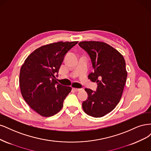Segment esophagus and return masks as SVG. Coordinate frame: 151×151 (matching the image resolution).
<instances>
[{
  "mask_svg": "<svg viewBox=\"0 0 151 151\" xmlns=\"http://www.w3.org/2000/svg\"><path fill=\"white\" fill-rule=\"evenodd\" d=\"M73 90L74 91H81L82 89L81 88H73Z\"/></svg>",
  "mask_w": 151,
  "mask_h": 151,
  "instance_id": "1",
  "label": "esophagus"
}]
</instances>
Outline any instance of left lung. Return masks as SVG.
I'll return each mask as SVG.
<instances>
[{
    "label": "left lung",
    "instance_id": "obj_1",
    "mask_svg": "<svg viewBox=\"0 0 151 151\" xmlns=\"http://www.w3.org/2000/svg\"><path fill=\"white\" fill-rule=\"evenodd\" d=\"M79 46L88 52L94 68L88 79L98 83L96 91L85 88L88 97L82 107L88 115L101 117L112 111L120 100L127 76L125 61L117 50L105 42L85 41Z\"/></svg>",
    "mask_w": 151,
    "mask_h": 151
}]
</instances>
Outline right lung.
Wrapping results in <instances>:
<instances>
[{"mask_svg":"<svg viewBox=\"0 0 151 151\" xmlns=\"http://www.w3.org/2000/svg\"><path fill=\"white\" fill-rule=\"evenodd\" d=\"M78 41L51 43L34 51L22 65L19 85L23 99L30 107L42 116L56 114L71 87L56 80L65 55Z\"/></svg>","mask_w":151,"mask_h":151,"instance_id":"obj_1","label":"right lung"}]
</instances>
